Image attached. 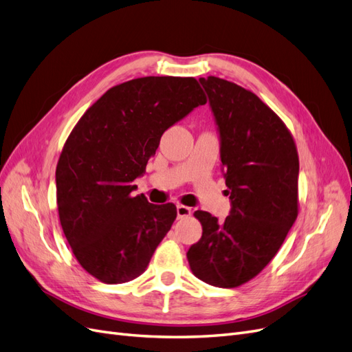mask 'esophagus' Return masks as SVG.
Masks as SVG:
<instances>
[{
    "label": "esophagus",
    "mask_w": 352,
    "mask_h": 352,
    "mask_svg": "<svg viewBox=\"0 0 352 352\" xmlns=\"http://www.w3.org/2000/svg\"><path fill=\"white\" fill-rule=\"evenodd\" d=\"M190 214H192V210H190L189 207L186 206H177V217L179 219H184V217H189Z\"/></svg>",
    "instance_id": "obj_1"
}]
</instances>
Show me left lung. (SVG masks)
Wrapping results in <instances>:
<instances>
[{
  "mask_svg": "<svg viewBox=\"0 0 352 352\" xmlns=\"http://www.w3.org/2000/svg\"><path fill=\"white\" fill-rule=\"evenodd\" d=\"M199 82L219 126L232 211L221 223L194 212L202 236L186 257L202 282L238 287L272 261L296 220L300 158L291 131L254 92L216 76Z\"/></svg>",
  "mask_w": 352,
  "mask_h": 352,
  "instance_id": "left-lung-1",
  "label": "left lung"
}]
</instances>
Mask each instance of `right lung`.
Listing matches in <instances>:
<instances>
[{
	"mask_svg": "<svg viewBox=\"0 0 352 352\" xmlns=\"http://www.w3.org/2000/svg\"><path fill=\"white\" fill-rule=\"evenodd\" d=\"M206 102L195 78L145 76L110 88L74 124L56 168L58 217L95 279L124 283L146 269L177 210L135 197L133 182L164 131Z\"/></svg>",
	"mask_w": 352,
	"mask_h": 352,
	"instance_id": "obj_1",
	"label": "right lung"
}]
</instances>
